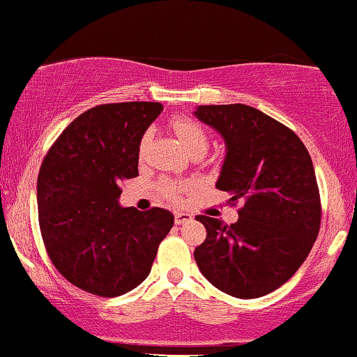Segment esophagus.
<instances>
[{
  "instance_id": "obj_1",
  "label": "esophagus",
  "mask_w": 357,
  "mask_h": 357,
  "mask_svg": "<svg viewBox=\"0 0 357 357\" xmlns=\"http://www.w3.org/2000/svg\"><path fill=\"white\" fill-rule=\"evenodd\" d=\"M192 220V215L190 213H184V211H176L174 213V221L176 225H183V223H188V221Z\"/></svg>"
}]
</instances>
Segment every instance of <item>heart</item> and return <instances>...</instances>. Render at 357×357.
Here are the masks:
<instances>
[{"label":"heart","mask_w":357,"mask_h":357,"mask_svg":"<svg viewBox=\"0 0 357 357\" xmlns=\"http://www.w3.org/2000/svg\"><path fill=\"white\" fill-rule=\"evenodd\" d=\"M173 130L178 136L179 142H181L184 149L188 153H195V151H204L206 153L208 149V134L204 130V127L202 124H198L196 121H192L190 117H174L173 122ZM147 141H149V132H146L144 136L141 137V142H139V154H144ZM161 191L166 198L173 199V202H178L181 192L184 191V186L181 184H176L171 181H165L161 184Z\"/></svg>","instance_id":"1"}]
</instances>
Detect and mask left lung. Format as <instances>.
<instances>
[{"instance_id":"1","label":"left lung","mask_w":357,"mask_h":357,"mask_svg":"<svg viewBox=\"0 0 357 357\" xmlns=\"http://www.w3.org/2000/svg\"><path fill=\"white\" fill-rule=\"evenodd\" d=\"M195 116L227 146L216 188L243 203L231 225L196 216L206 228L196 264L228 296H267L297 272L319 235L312 159L294 130L250 105H199Z\"/></svg>"}]
</instances>
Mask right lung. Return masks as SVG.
Returning <instances> with one entry per match:
<instances>
[{"mask_svg":"<svg viewBox=\"0 0 357 357\" xmlns=\"http://www.w3.org/2000/svg\"><path fill=\"white\" fill-rule=\"evenodd\" d=\"M159 102L85 110L45 155L36 183L43 243L55 268L85 292L117 297L149 275L173 213L122 208L119 183L139 176V142Z\"/></svg>","mask_w":357,"mask_h":357,"instance_id":"add662e5","label":"right lung"}]
</instances>
